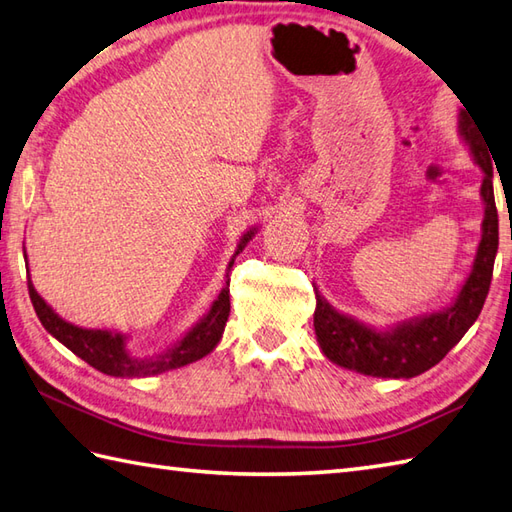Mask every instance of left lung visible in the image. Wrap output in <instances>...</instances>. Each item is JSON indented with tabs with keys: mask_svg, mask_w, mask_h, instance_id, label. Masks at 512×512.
<instances>
[{
	"mask_svg": "<svg viewBox=\"0 0 512 512\" xmlns=\"http://www.w3.org/2000/svg\"><path fill=\"white\" fill-rule=\"evenodd\" d=\"M458 134L469 147L471 158L482 171L480 198L484 204L482 239L477 244L471 273L464 277L451 303L418 317L396 321L389 328L354 319L352 314L336 310L321 292L314 308V332L325 358L339 367L374 378H413L438 365L460 343L475 319L480 317L491 288L493 264L499 244L497 209L493 193V162L469 116L458 114Z\"/></svg>",
	"mask_w": 512,
	"mask_h": 512,
	"instance_id": "left-lung-1",
	"label": "left lung"
}]
</instances>
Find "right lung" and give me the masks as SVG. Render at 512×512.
I'll return each instance as SVG.
<instances>
[{"instance_id":"1","label":"right lung","mask_w":512,"mask_h":512,"mask_svg":"<svg viewBox=\"0 0 512 512\" xmlns=\"http://www.w3.org/2000/svg\"><path fill=\"white\" fill-rule=\"evenodd\" d=\"M257 235V228H250L242 237H239L235 253L231 257V262L226 266V284L220 290V295L211 303L209 312L204 317L191 325V328L184 332L180 339L169 345L165 352H160L156 356H136L129 352V336L116 330H88V328H79L70 321L61 319L57 312H54L46 299H43L39 292L35 290V284L28 277V292H30V301L35 306L37 317L41 321L43 328L52 334L54 339L68 347L70 352H74L79 358H83L85 363L92 365L99 372L107 376H116V378H147V376H156L162 372H169V369H178L189 363L200 361L202 356L211 354L215 350V345L220 343L222 334H224V325L228 321V312H231V295H228V273H231V266L235 262V257L242 253L244 246ZM24 259H26V270L28 268V255L24 250Z\"/></svg>"}]
</instances>
